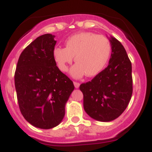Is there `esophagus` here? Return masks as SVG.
Returning a JSON list of instances; mask_svg holds the SVG:
<instances>
[{"label": "esophagus", "mask_w": 152, "mask_h": 152, "mask_svg": "<svg viewBox=\"0 0 152 152\" xmlns=\"http://www.w3.org/2000/svg\"><path fill=\"white\" fill-rule=\"evenodd\" d=\"M74 85H75V87L76 88H78L79 86H80V84L78 82H77V81H74Z\"/></svg>", "instance_id": "esophagus-1"}]
</instances>
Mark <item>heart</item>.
I'll use <instances>...</instances> for the list:
<instances>
[{
	"instance_id": "b5f03b06",
	"label": "heart",
	"mask_w": 152,
	"mask_h": 152,
	"mask_svg": "<svg viewBox=\"0 0 152 152\" xmlns=\"http://www.w3.org/2000/svg\"><path fill=\"white\" fill-rule=\"evenodd\" d=\"M111 54V44L102 35L84 32L71 36L65 42V48L57 47L53 56L61 72H67L68 64H76L71 69L75 77L98 75L106 66Z\"/></svg>"
}]
</instances>
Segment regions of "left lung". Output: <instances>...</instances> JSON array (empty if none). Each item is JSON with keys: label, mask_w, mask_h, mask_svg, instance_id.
Returning <instances> with one entry per match:
<instances>
[{"label": "left lung", "mask_w": 152, "mask_h": 152, "mask_svg": "<svg viewBox=\"0 0 152 152\" xmlns=\"http://www.w3.org/2000/svg\"><path fill=\"white\" fill-rule=\"evenodd\" d=\"M112 54L108 66L91 81L80 85L84 109L93 119L110 122L126 109L132 94V63L120 42L111 37Z\"/></svg>", "instance_id": "left-lung-1"}]
</instances>
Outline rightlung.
I'll return each mask as SVG.
<instances>
[{
    "mask_svg": "<svg viewBox=\"0 0 152 152\" xmlns=\"http://www.w3.org/2000/svg\"><path fill=\"white\" fill-rule=\"evenodd\" d=\"M42 35L24 49L14 74L17 101L28 123L43 129L54 128L64 116V107L75 89L58 69L53 56L56 41Z\"/></svg>",
    "mask_w": 152,
    "mask_h": 152,
    "instance_id": "obj_1",
    "label": "right lung"
}]
</instances>
